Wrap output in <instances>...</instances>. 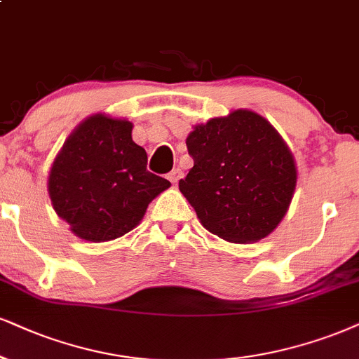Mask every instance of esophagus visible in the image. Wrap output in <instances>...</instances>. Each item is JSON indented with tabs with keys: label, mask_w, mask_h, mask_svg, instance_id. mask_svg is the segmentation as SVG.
I'll return each instance as SVG.
<instances>
[{
	"label": "esophagus",
	"mask_w": 359,
	"mask_h": 359,
	"mask_svg": "<svg viewBox=\"0 0 359 359\" xmlns=\"http://www.w3.org/2000/svg\"><path fill=\"white\" fill-rule=\"evenodd\" d=\"M181 176H183V172H181V170H178V168H175V170H171L170 172L166 175V178L171 181V183H178V181L181 180Z\"/></svg>",
	"instance_id": "1"
}]
</instances>
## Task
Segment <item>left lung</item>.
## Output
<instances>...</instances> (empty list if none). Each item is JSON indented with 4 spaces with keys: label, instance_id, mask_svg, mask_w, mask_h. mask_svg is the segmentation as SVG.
Wrapping results in <instances>:
<instances>
[{
    "label": "left lung",
    "instance_id": "left-lung-1",
    "mask_svg": "<svg viewBox=\"0 0 359 359\" xmlns=\"http://www.w3.org/2000/svg\"><path fill=\"white\" fill-rule=\"evenodd\" d=\"M187 146L194 165L180 180V191L208 231L250 243L281 223L296 188V166L268 119L236 109L194 126Z\"/></svg>",
    "mask_w": 359,
    "mask_h": 359
}]
</instances>
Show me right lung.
Here are the masks:
<instances>
[{
    "label": "right lung",
    "instance_id": "obj_1",
    "mask_svg": "<svg viewBox=\"0 0 359 359\" xmlns=\"http://www.w3.org/2000/svg\"><path fill=\"white\" fill-rule=\"evenodd\" d=\"M133 123L93 114L79 123L53 161L48 193L56 215L81 240H116L143 219L171 187L146 170L148 156L131 138Z\"/></svg>",
    "mask_w": 359,
    "mask_h": 359
}]
</instances>
